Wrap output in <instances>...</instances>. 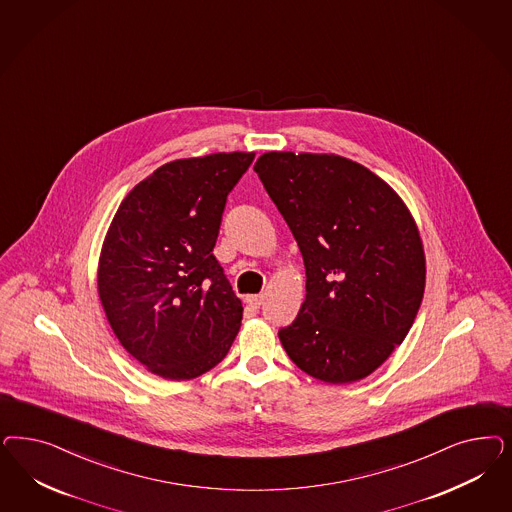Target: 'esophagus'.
Masks as SVG:
<instances>
[{
	"instance_id": "34e87169",
	"label": "esophagus",
	"mask_w": 512,
	"mask_h": 512,
	"mask_svg": "<svg viewBox=\"0 0 512 512\" xmlns=\"http://www.w3.org/2000/svg\"><path fill=\"white\" fill-rule=\"evenodd\" d=\"M245 301H247L248 307H252V309H260V305L264 303V296H262V294H254V296L245 297Z\"/></svg>"
}]
</instances>
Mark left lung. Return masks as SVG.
Masks as SVG:
<instances>
[{"label": "left lung", "mask_w": 512, "mask_h": 512, "mask_svg": "<svg viewBox=\"0 0 512 512\" xmlns=\"http://www.w3.org/2000/svg\"><path fill=\"white\" fill-rule=\"evenodd\" d=\"M254 171L307 275L299 314L279 331L282 347L314 379H365L403 343L424 297L413 216L386 182L343 156L265 152Z\"/></svg>", "instance_id": "obj_1"}]
</instances>
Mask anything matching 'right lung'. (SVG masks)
<instances>
[{
	"instance_id": "right-lung-1",
	"label": "right lung",
	"mask_w": 512,
	"mask_h": 512,
	"mask_svg": "<svg viewBox=\"0 0 512 512\" xmlns=\"http://www.w3.org/2000/svg\"><path fill=\"white\" fill-rule=\"evenodd\" d=\"M254 152L158 167L120 203L98 267L103 311L120 345L150 373L196 379L222 362L243 305L213 254L228 194Z\"/></svg>"
}]
</instances>
